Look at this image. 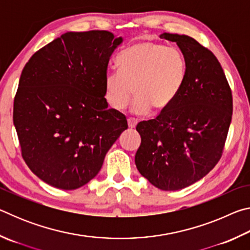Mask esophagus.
<instances>
[{"mask_svg": "<svg viewBox=\"0 0 250 250\" xmlns=\"http://www.w3.org/2000/svg\"><path fill=\"white\" fill-rule=\"evenodd\" d=\"M128 125H129V128L133 129V128H135V125H138V120L134 119V118H129V119H128Z\"/></svg>", "mask_w": 250, "mask_h": 250, "instance_id": "34e87169", "label": "esophagus"}]
</instances>
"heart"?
<instances>
[{
	"label": "heart",
	"instance_id": "obj_1",
	"mask_svg": "<svg viewBox=\"0 0 250 250\" xmlns=\"http://www.w3.org/2000/svg\"><path fill=\"white\" fill-rule=\"evenodd\" d=\"M119 71L104 76V98L115 110L125 109L134 92L132 110L162 112L174 103L186 80L183 53L173 46L151 41L137 43L117 58Z\"/></svg>",
	"mask_w": 250,
	"mask_h": 250
}]
</instances>
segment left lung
I'll return each mask as SVG.
<instances>
[{"label": "left lung", "instance_id": "1", "mask_svg": "<svg viewBox=\"0 0 250 250\" xmlns=\"http://www.w3.org/2000/svg\"><path fill=\"white\" fill-rule=\"evenodd\" d=\"M175 42L188 65L180 95L155 119L139 122L135 166L152 185L177 191L204 177L221 160L232 116V95L216 56L186 35Z\"/></svg>", "mask_w": 250, "mask_h": 250}]
</instances>
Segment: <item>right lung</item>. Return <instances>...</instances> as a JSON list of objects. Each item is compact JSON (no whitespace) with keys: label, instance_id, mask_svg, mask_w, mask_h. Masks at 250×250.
<instances>
[{"label":"right lung","instance_id":"1","mask_svg":"<svg viewBox=\"0 0 250 250\" xmlns=\"http://www.w3.org/2000/svg\"><path fill=\"white\" fill-rule=\"evenodd\" d=\"M121 42L108 31L68 32L23 68L13 122L25 163L45 183L62 189L87 184L128 129L125 116L104 98L109 59Z\"/></svg>","mask_w":250,"mask_h":250}]
</instances>
